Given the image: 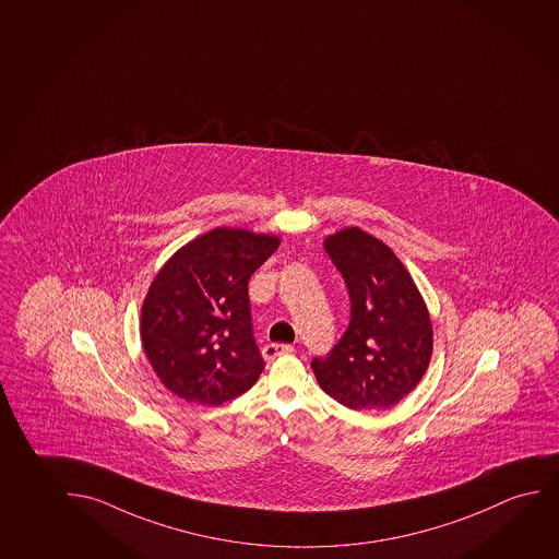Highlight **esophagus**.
Instances as JSON below:
<instances>
[{"label":"esophagus","mask_w":559,"mask_h":559,"mask_svg":"<svg viewBox=\"0 0 559 559\" xmlns=\"http://www.w3.org/2000/svg\"><path fill=\"white\" fill-rule=\"evenodd\" d=\"M293 353L292 345H280V343H270V345L264 346L262 348V356L266 358V360H274L277 356H284V354Z\"/></svg>","instance_id":"obj_1"}]
</instances>
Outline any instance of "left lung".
<instances>
[{"label": "left lung", "mask_w": 559, "mask_h": 559, "mask_svg": "<svg viewBox=\"0 0 559 559\" xmlns=\"http://www.w3.org/2000/svg\"><path fill=\"white\" fill-rule=\"evenodd\" d=\"M323 249L345 280L350 322L312 370L323 393L353 409H386L416 389L432 353L431 318L396 254L360 228L341 229Z\"/></svg>", "instance_id": "left-lung-1"}]
</instances>
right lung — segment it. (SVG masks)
Returning <instances> with one entry per match:
<instances>
[{
  "mask_svg": "<svg viewBox=\"0 0 559 559\" xmlns=\"http://www.w3.org/2000/svg\"><path fill=\"white\" fill-rule=\"evenodd\" d=\"M280 237L239 228L199 236L160 267L142 307V343L160 383L186 402L221 406L264 370L252 335L249 280Z\"/></svg>",
  "mask_w": 559,
  "mask_h": 559,
  "instance_id": "add662e5",
  "label": "right lung"
}]
</instances>
